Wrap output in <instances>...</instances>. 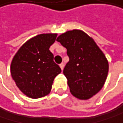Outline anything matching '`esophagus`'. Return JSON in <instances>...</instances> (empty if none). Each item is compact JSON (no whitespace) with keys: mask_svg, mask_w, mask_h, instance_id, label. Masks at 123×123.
Instances as JSON below:
<instances>
[{"mask_svg":"<svg viewBox=\"0 0 123 123\" xmlns=\"http://www.w3.org/2000/svg\"><path fill=\"white\" fill-rule=\"evenodd\" d=\"M59 66H60L61 69H62V70H63V69H64V64L63 63H62V64H59Z\"/></svg>","mask_w":123,"mask_h":123,"instance_id":"1","label":"esophagus"}]
</instances>
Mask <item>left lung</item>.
<instances>
[{
	"mask_svg": "<svg viewBox=\"0 0 123 123\" xmlns=\"http://www.w3.org/2000/svg\"><path fill=\"white\" fill-rule=\"evenodd\" d=\"M67 49L69 61L63 73L71 93L88 99L99 92L106 80L109 62L91 37L81 30L66 31L57 38Z\"/></svg>",
	"mask_w": 123,
	"mask_h": 123,
	"instance_id": "obj_1",
	"label": "left lung"
}]
</instances>
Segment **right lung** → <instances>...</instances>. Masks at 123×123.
Instances as JSON below:
<instances>
[{
  "mask_svg": "<svg viewBox=\"0 0 123 123\" xmlns=\"http://www.w3.org/2000/svg\"><path fill=\"white\" fill-rule=\"evenodd\" d=\"M57 33H43L26 41L12 59L10 71L18 88L25 95L38 99L48 94L53 80L62 71L55 63L49 47Z\"/></svg>",
  "mask_w": 123,
  "mask_h": 123,
  "instance_id": "obj_1",
  "label": "right lung"
}]
</instances>
